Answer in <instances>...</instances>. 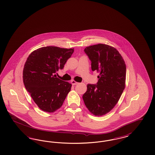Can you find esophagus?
Returning a JSON list of instances; mask_svg holds the SVG:
<instances>
[{
    "instance_id": "1",
    "label": "esophagus",
    "mask_w": 155,
    "mask_h": 155,
    "mask_svg": "<svg viewBox=\"0 0 155 155\" xmlns=\"http://www.w3.org/2000/svg\"><path fill=\"white\" fill-rule=\"evenodd\" d=\"M71 84H72L73 85H77V84H78V82H77L75 81L74 80L71 81Z\"/></svg>"
}]
</instances>
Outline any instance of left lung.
Instances as JSON below:
<instances>
[{"label":"left lung","instance_id":"8db88e82","mask_svg":"<svg viewBox=\"0 0 155 155\" xmlns=\"http://www.w3.org/2000/svg\"><path fill=\"white\" fill-rule=\"evenodd\" d=\"M84 52L91 61L92 71L99 73L97 84H87L82 96L87 108L95 116L109 112L117 104L125 87L126 67L118 51L98 44L87 47Z\"/></svg>","mask_w":155,"mask_h":155}]
</instances>
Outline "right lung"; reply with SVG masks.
<instances>
[{
	"mask_svg": "<svg viewBox=\"0 0 155 155\" xmlns=\"http://www.w3.org/2000/svg\"><path fill=\"white\" fill-rule=\"evenodd\" d=\"M74 52V48L54 46L33 51L25 62L23 81L35 103L44 111L54 112L62 107L71 84L56 77V73Z\"/></svg>",
	"mask_w": 155,
	"mask_h": 155,
	"instance_id": "obj_1",
	"label": "right lung"
}]
</instances>
